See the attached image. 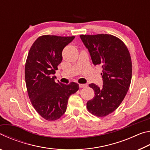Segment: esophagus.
Masks as SVG:
<instances>
[{"label":"esophagus","mask_w":150,"mask_h":150,"mask_svg":"<svg viewBox=\"0 0 150 150\" xmlns=\"http://www.w3.org/2000/svg\"><path fill=\"white\" fill-rule=\"evenodd\" d=\"M87 86V84H79V87L81 88H85Z\"/></svg>","instance_id":"obj_1"}]
</instances>
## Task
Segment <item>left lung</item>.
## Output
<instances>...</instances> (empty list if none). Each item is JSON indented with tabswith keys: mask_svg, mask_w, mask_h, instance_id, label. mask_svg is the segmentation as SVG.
I'll use <instances>...</instances> for the list:
<instances>
[{
	"mask_svg": "<svg viewBox=\"0 0 150 150\" xmlns=\"http://www.w3.org/2000/svg\"><path fill=\"white\" fill-rule=\"evenodd\" d=\"M80 38L93 64L103 67V87L89 84L95 96L87 103V108L92 115L104 117L120 106L130 87L132 71L130 52L125 44L113 35L81 34Z\"/></svg>",
	"mask_w": 150,
	"mask_h": 150,
	"instance_id": "1",
	"label": "left lung"
}]
</instances>
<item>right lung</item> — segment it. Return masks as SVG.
I'll use <instances>...</instances> for the list:
<instances>
[{
    "label": "right lung",
    "instance_id": "1",
    "mask_svg": "<svg viewBox=\"0 0 150 150\" xmlns=\"http://www.w3.org/2000/svg\"><path fill=\"white\" fill-rule=\"evenodd\" d=\"M75 36L44 35L30 47L25 64L28 94L35 110L48 121L59 119L65 112L71 95L79 88L71 82L55 81L54 75L62 61V51Z\"/></svg>",
    "mask_w": 150,
    "mask_h": 150
}]
</instances>
